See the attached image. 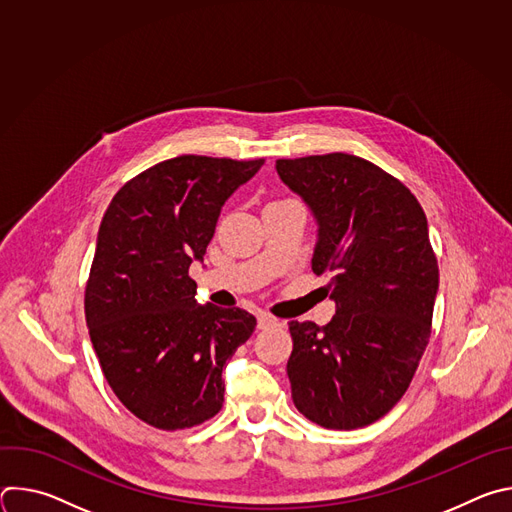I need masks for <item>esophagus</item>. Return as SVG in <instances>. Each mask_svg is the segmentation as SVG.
Returning <instances> with one entry per match:
<instances>
[{
    "label": "esophagus",
    "instance_id": "obj_1",
    "mask_svg": "<svg viewBox=\"0 0 512 512\" xmlns=\"http://www.w3.org/2000/svg\"><path fill=\"white\" fill-rule=\"evenodd\" d=\"M277 320L273 318V316H269V314H257V326L263 330V328H267V326H271V324H275Z\"/></svg>",
    "mask_w": 512,
    "mask_h": 512
}]
</instances>
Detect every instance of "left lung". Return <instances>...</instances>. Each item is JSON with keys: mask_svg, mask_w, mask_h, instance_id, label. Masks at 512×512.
<instances>
[{"mask_svg": "<svg viewBox=\"0 0 512 512\" xmlns=\"http://www.w3.org/2000/svg\"><path fill=\"white\" fill-rule=\"evenodd\" d=\"M281 182L312 210V255L336 314L289 322L291 399L328 429L364 427L407 391L431 334L440 271L417 198L379 166L348 154L277 160Z\"/></svg>", "mask_w": 512, "mask_h": 512, "instance_id": "left-lung-1", "label": "left lung"}]
</instances>
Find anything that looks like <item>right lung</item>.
<instances>
[{"label": "right lung", "instance_id": "obj_1", "mask_svg": "<svg viewBox=\"0 0 512 512\" xmlns=\"http://www.w3.org/2000/svg\"><path fill=\"white\" fill-rule=\"evenodd\" d=\"M265 160L180 156L129 180L97 235L85 316L103 375L141 421L174 431L214 417L223 369L257 320L196 302L202 261L225 202Z\"/></svg>", "mask_w": 512, "mask_h": 512}]
</instances>
